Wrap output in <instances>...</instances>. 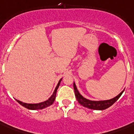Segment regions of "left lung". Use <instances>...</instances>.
I'll list each match as a JSON object with an SVG mask.
<instances>
[{"label":"left lung","instance_id":"left-lung-1","mask_svg":"<svg viewBox=\"0 0 134 134\" xmlns=\"http://www.w3.org/2000/svg\"><path fill=\"white\" fill-rule=\"evenodd\" d=\"M74 89L76 98L79 103L82 106H83L84 107L88 108L90 109H94V110H104V109L108 108V107L112 106L113 104H114L115 102L120 97V96L122 95V94L124 92L122 91L121 93L119 94L117 97H114L113 99H111L96 102V101H90V100L87 99L86 98H84L83 96L81 95L79 91H78L74 83Z\"/></svg>","mask_w":134,"mask_h":134}]
</instances>
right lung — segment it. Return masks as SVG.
I'll list each match as a JSON object with an SVG mask.
<instances>
[{
    "label": "right lung",
    "instance_id": "1",
    "mask_svg": "<svg viewBox=\"0 0 134 134\" xmlns=\"http://www.w3.org/2000/svg\"><path fill=\"white\" fill-rule=\"evenodd\" d=\"M61 80H62V79L59 81L57 85L56 88L55 89L54 92H53V94L51 95V97L48 100L45 101V102H41V103H39V104H26V103H24V102H20L19 100H16V102H17L19 104H21V106H23L24 107H25V108H28V109H30V110H39V109H43V108H46V107L51 106V105L54 102L55 99V96H56L57 90H58L59 86H60Z\"/></svg>",
    "mask_w": 134,
    "mask_h": 134
}]
</instances>
